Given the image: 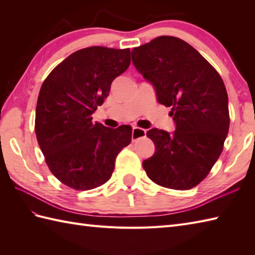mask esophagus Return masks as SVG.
Listing matches in <instances>:
<instances>
[{"instance_id":"1","label":"esophagus","mask_w":255,"mask_h":255,"mask_svg":"<svg viewBox=\"0 0 255 255\" xmlns=\"http://www.w3.org/2000/svg\"><path fill=\"white\" fill-rule=\"evenodd\" d=\"M145 133L147 131L144 130L142 128H139V127H133L132 128V133H131V139L132 141H137L140 138H143L145 136Z\"/></svg>"}]
</instances>
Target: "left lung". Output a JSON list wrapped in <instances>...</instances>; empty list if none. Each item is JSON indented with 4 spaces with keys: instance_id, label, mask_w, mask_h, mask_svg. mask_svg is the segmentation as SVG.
Segmentation results:
<instances>
[{
    "instance_id": "left-lung-1",
    "label": "left lung",
    "mask_w": 255,
    "mask_h": 255,
    "mask_svg": "<svg viewBox=\"0 0 255 255\" xmlns=\"http://www.w3.org/2000/svg\"><path fill=\"white\" fill-rule=\"evenodd\" d=\"M132 63L153 85L156 99L172 107L175 131L152 128L155 151L142 166L151 181L166 188H193L208 175L229 130L228 94L219 73L180 38L160 36L133 48Z\"/></svg>"
}]
</instances>
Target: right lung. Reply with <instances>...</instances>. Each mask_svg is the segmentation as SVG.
<instances>
[{
	"mask_svg": "<svg viewBox=\"0 0 255 255\" xmlns=\"http://www.w3.org/2000/svg\"><path fill=\"white\" fill-rule=\"evenodd\" d=\"M130 50L89 47L73 52L44 81L35 119L37 141L51 173L77 191L110 180L115 160L131 141L132 129L92 122L112 82L128 69Z\"/></svg>",
	"mask_w": 255,
	"mask_h": 255,
	"instance_id": "1",
	"label": "right lung"
}]
</instances>
